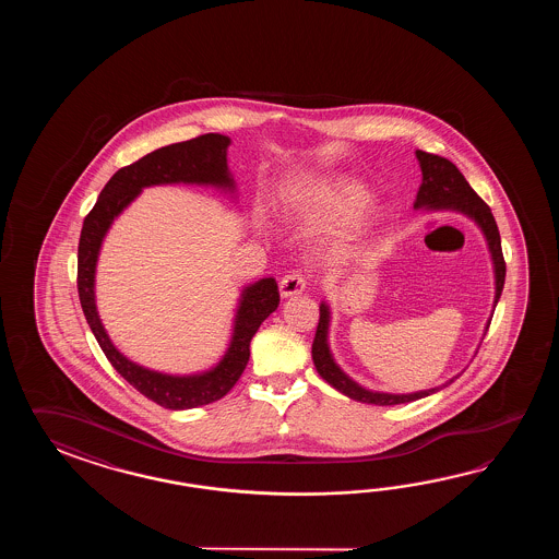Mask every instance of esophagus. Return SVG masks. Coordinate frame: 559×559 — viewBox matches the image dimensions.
Here are the masks:
<instances>
[{
  "label": "esophagus",
  "instance_id": "esophagus-1",
  "mask_svg": "<svg viewBox=\"0 0 559 559\" xmlns=\"http://www.w3.org/2000/svg\"><path fill=\"white\" fill-rule=\"evenodd\" d=\"M306 285H308V280L304 275L292 272V274L282 277L280 294H282V297L299 296V294L306 292Z\"/></svg>",
  "mask_w": 559,
  "mask_h": 559
}]
</instances>
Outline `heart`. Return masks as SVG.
Instances as JSON below:
<instances>
[{
  "label": "heart",
  "mask_w": 559,
  "mask_h": 559,
  "mask_svg": "<svg viewBox=\"0 0 559 559\" xmlns=\"http://www.w3.org/2000/svg\"><path fill=\"white\" fill-rule=\"evenodd\" d=\"M369 200L371 191L361 181L345 176H325L304 186L297 198V217L301 219V224L313 229L340 226L361 214ZM376 217V214L369 215L357 229L368 226Z\"/></svg>",
  "instance_id": "b5f03b06"
}]
</instances>
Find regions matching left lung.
Masks as SVG:
<instances>
[{
  "mask_svg": "<svg viewBox=\"0 0 559 559\" xmlns=\"http://www.w3.org/2000/svg\"><path fill=\"white\" fill-rule=\"evenodd\" d=\"M417 162L421 167V186L417 191L416 210L424 212H457L464 214L465 217L474 219L477 227L481 229L484 238L487 241V250L493 262V274H496V297H493V308L498 306L503 282H506V262H503V253H501V239H499L498 224L493 219V214L474 190L472 186L465 181L462 171L453 166L450 159L441 157V155L428 154V152H416ZM330 306L325 301H321L320 306V323L316 330L313 345H311V357H313V366L318 369L323 380L332 385L333 390L344 393L347 397L361 402V404L373 405H397L407 404V402H416L421 397H428L431 393L440 392L441 388L450 385L455 378L445 381L440 388H431L424 392L414 393H383L371 392L361 388L357 381L352 380L344 369L335 364L328 342V333H330ZM489 328V321H487Z\"/></svg>",
  "mask_w": 559,
  "mask_h": 559,
  "instance_id": "left-lung-1",
  "label": "left lung"
}]
</instances>
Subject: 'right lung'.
I'll list each match as a JSON object with an SVG mask.
<instances>
[{
	"instance_id": "right-lung-1",
	"label": "right lung",
	"mask_w": 559,
	"mask_h": 559,
	"mask_svg": "<svg viewBox=\"0 0 559 559\" xmlns=\"http://www.w3.org/2000/svg\"><path fill=\"white\" fill-rule=\"evenodd\" d=\"M231 140L222 133H205L188 142L171 143L152 154L143 155L131 166L121 167L99 193L94 210L87 214L78 246V292L85 320L109 364L119 376L130 381L147 400L167 409H191L212 404L226 395L250 361L251 337L262 321L280 306V292L274 277H263L246 285L239 296L234 332L226 354L214 368L191 376H171L143 368L131 361L111 344L95 306V265L102 243L114 219L130 205L143 188L167 183H195L217 190L236 191L227 169V147Z\"/></svg>"
}]
</instances>
